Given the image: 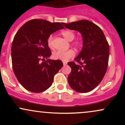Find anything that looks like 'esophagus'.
<instances>
[{
    "label": "esophagus",
    "mask_w": 125,
    "mask_h": 125,
    "mask_svg": "<svg viewBox=\"0 0 125 125\" xmlns=\"http://www.w3.org/2000/svg\"><path fill=\"white\" fill-rule=\"evenodd\" d=\"M63 66H66L67 63H66V62H63Z\"/></svg>",
    "instance_id": "obj_1"
}]
</instances>
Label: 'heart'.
<instances>
[{
    "label": "heart",
    "instance_id": "1",
    "mask_svg": "<svg viewBox=\"0 0 125 125\" xmlns=\"http://www.w3.org/2000/svg\"><path fill=\"white\" fill-rule=\"evenodd\" d=\"M62 35L63 36V37L67 41L71 42L74 39L75 35L74 32L71 30H64V31H62ZM52 40H53V36L51 35L49 36L48 39V44L49 46L51 47L52 45ZM79 42H75L74 44L75 45H79ZM75 53L72 49L67 50L66 51H57L54 52L53 53V58L54 59L56 60H61V61L67 62L70 59L73 58L74 56Z\"/></svg>",
    "mask_w": 125,
    "mask_h": 125
}]
</instances>
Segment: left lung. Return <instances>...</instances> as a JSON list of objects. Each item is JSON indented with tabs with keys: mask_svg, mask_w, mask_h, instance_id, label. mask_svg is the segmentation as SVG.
<instances>
[{
	"mask_svg": "<svg viewBox=\"0 0 125 125\" xmlns=\"http://www.w3.org/2000/svg\"><path fill=\"white\" fill-rule=\"evenodd\" d=\"M66 28L79 31L83 39L81 52L73 62L67 64L71 67L67 81L72 89L87 93L100 83L106 72L109 56V46L104 32L98 26L87 20L64 23Z\"/></svg>",
	"mask_w": 125,
	"mask_h": 125,
	"instance_id": "left-lung-1",
	"label": "left lung"
}]
</instances>
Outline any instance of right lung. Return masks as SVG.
<instances>
[{"mask_svg":"<svg viewBox=\"0 0 125 125\" xmlns=\"http://www.w3.org/2000/svg\"><path fill=\"white\" fill-rule=\"evenodd\" d=\"M63 28L59 22L33 19L16 34L11 51L13 69L19 82L28 91L39 93L48 89L63 65L60 60L48 59L51 52L48 44L49 36Z\"/></svg>","mask_w":125,"mask_h":125,"instance_id":"1","label":"right lung"}]
</instances>
